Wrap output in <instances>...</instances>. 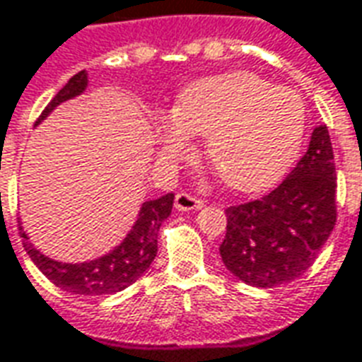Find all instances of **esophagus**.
I'll return each mask as SVG.
<instances>
[{
    "instance_id": "34e87169",
    "label": "esophagus",
    "mask_w": 362,
    "mask_h": 362,
    "mask_svg": "<svg viewBox=\"0 0 362 362\" xmlns=\"http://www.w3.org/2000/svg\"><path fill=\"white\" fill-rule=\"evenodd\" d=\"M204 206V201L202 199H197L193 194L189 193H177L175 197V209L181 210V212H187V210H199Z\"/></svg>"
}]
</instances>
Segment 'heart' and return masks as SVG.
I'll list each match as a JSON object with an SVG mask.
<instances>
[{
  "label": "heart",
  "instance_id": "b5f03b06",
  "mask_svg": "<svg viewBox=\"0 0 362 362\" xmlns=\"http://www.w3.org/2000/svg\"><path fill=\"white\" fill-rule=\"evenodd\" d=\"M306 109L296 91L271 86L250 71L191 83L173 115L156 122L163 152L179 158L191 134L206 136V158L235 191H259L288 169L302 144Z\"/></svg>",
  "mask_w": 362,
  "mask_h": 362
}]
</instances>
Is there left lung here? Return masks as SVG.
<instances>
[{
  "label": "left lung",
  "instance_id": "obj_1",
  "mask_svg": "<svg viewBox=\"0 0 362 362\" xmlns=\"http://www.w3.org/2000/svg\"><path fill=\"white\" fill-rule=\"evenodd\" d=\"M335 191L332 140L322 124L281 185L257 201L226 209L220 257L228 271L261 288L304 275L335 226Z\"/></svg>",
  "mask_w": 362,
  "mask_h": 362
}]
</instances>
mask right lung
I'll use <instances>...</instances> for the list:
<instances>
[{
  "label": "right lung",
  "instance_id": "1",
  "mask_svg": "<svg viewBox=\"0 0 362 362\" xmlns=\"http://www.w3.org/2000/svg\"><path fill=\"white\" fill-rule=\"evenodd\" d=\"M87 87L86 70L78 71L70 81L54 95V99L46 105L42 115L37 122L45 120L48 112H52L54 107H58L64 101H68L76 95L83 93ZM175 194L168 193L142 204L138 220L124 238V242L119 247H115L111 253L103 257L87 261V263H60L54 259L46 257L40 251L33 247L29 238L19 226V234L23 238V245L33 259V263L40 269V273L64 291L83 296H101V294H115L124 291L127 286L134 283L136 279L144 275L148 267L152 265L158 253V232L161 222L171 214Z\"/></svg>",
  "mask_w": 362,
  "mask_h": 362
}]
</instances>
